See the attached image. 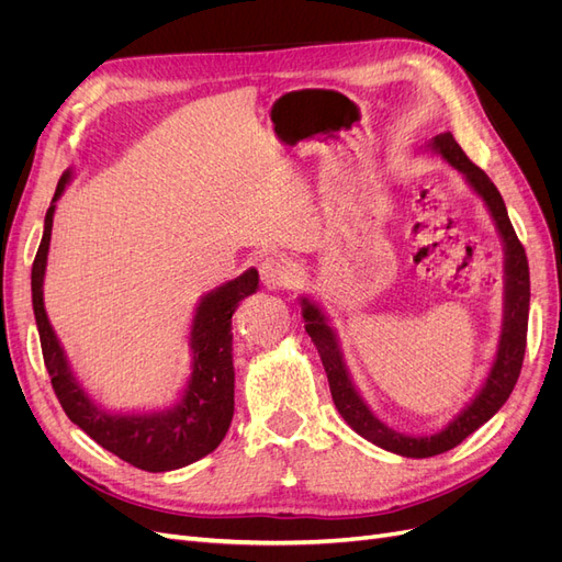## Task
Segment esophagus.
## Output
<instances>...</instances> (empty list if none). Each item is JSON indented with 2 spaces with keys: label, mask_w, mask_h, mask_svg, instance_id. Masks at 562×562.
Returning <instances> with one entry per match:
<instances>
[{
  "label": "esophagus",
  "mask_w": 562,
  "mask_h": 562,
  "mask_svg": "<svg viewBox=\"0 0 562 562\" xmlns=\"http://www.w3.org/2000/svg\"><path fill=\"white\" fill-rule=\"evenodd\" d=\"M260 279L269 291H283L293 281V269L279 255H269L260 262Z\"/></svg>",
  "instance_id": "esophagus-1"
}]
</instances>
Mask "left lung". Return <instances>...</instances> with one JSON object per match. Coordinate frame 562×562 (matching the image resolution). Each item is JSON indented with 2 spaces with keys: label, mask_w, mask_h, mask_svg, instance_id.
<instances>
[{
  "label": "left lung",
  "mask_w": 562,
  "mask_h": 562,
  "mask_svg": "<svg viewBox=\"0 0 562 562\" xmlns=\"http://www.w3.org/2000/svg\"><path fill=\"white\" fill-rule=\"evenodd\" d=\"M431 149H436L452 168L464 176L471 190L479 194L485 206L495 220V227L502 236L504 244V321H502V335L497 345L495 363H492L487 378L481 386L479 394L471 398V403L459 413L443 431L434 436H405L394 429H389L375 415L370 413V407L356 391L347 363L342 359V349H339L337 335L330 328V323L318 310V304L310 297H300L302 302V318L304 330L310 333L314 347L318 349V356L326 368L330 394L335 401L337 413L345 417L349 427L363 436L370 443H375L389 452H396L401 457H434L440 452H448L454 446L462 443L467 436H471L475 429L495 415L499 407L512 396V391L518 382L522 356L527 345V314H530V267H527V255L518 236L514 232L512 220H508L504 199L485 171L475 166L462 147L457 145L452 133H440L429 143Z\"/></svg>",
  "instance_id": "obj_1"
}]
</instances>
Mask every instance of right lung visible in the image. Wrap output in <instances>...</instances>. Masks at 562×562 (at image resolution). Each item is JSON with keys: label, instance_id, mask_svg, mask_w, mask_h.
Returning a JSON list of instances; mask_svg holds the SVG:
<instances>
[{"label": "right lung", "instance_id": "right-lung-1", "mask_svg": "<svg viewBox=\"0 0 562 562\" xmlns=\"http://www.w3.org/2000/svg\"><path fill=\"white\" fill-rule=\"evenodd\" d=\"M70 180V171H65L58 180L54 201H50L44 217V236L37 258L32 262V310H35L50 384H54L65 415L81 431H87L98 446L149 473L182 469L223 443L232 424V314L244 297L258 291V269L250 267L241 277L213 288L211 293L201 297L190 330L192 375L173 407L159 413H108L77 382L44 310V274L50 227H54L56 201Z\"/></svg>", "mask_w": 562, "mask_h": 562}]
</instances>
